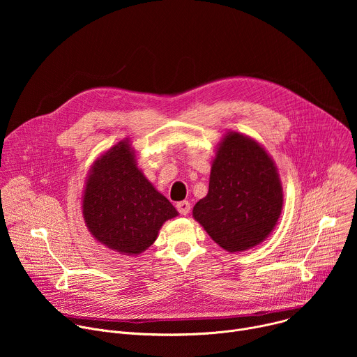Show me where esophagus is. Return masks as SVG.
Instances as JSON below:
<instances>
[{"mask_svg": "<svg viewBox=\"0 0 357 357\" xmlns=\"http://www.w3.org/2000/svg\"><path fill=\"white\" fill-rule=\"evenodd\" d=\"M176 209L181 215H188L190 212V203L188 200H182V202H178L176 203Z\"/></svg>", "mask_w": 357, "mask_h": 357, "instance_id": "1", "label": "esophagus"}]
</instances>
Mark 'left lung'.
Instances as JSON below:
<instances>
[{
	"mask_svg": "<svg viewBox=\"0 0 357 357\" xmlns=\"http://www.w3.org/2000/svg\"><path fill=\"white\" fill-rule=\"evenodd\" d=\"M284 203L275 162L261 144L229 131L212 161L209 192L193 206V219L222 248L245 251L277 226Z\"/></svg>",
	"mask_w": 357,
	"mask_h": 357,
	"instance_id": "left-lung-1",
	"label": "left lung"
}]
</instances>
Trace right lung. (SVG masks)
Returning <instances> with one entry per match:
<instances>
[{"label":"right lung","instance_id":"obj_1","mask_svg":"<svg viewBox=\"0 0 357 357\" xmlns=\"http://www.w3.org/2000/svg\"><path fill=\"white\" fill-rule=\"evenodd\" d=\"M82 213L90 234L124 256L145 251L157 240L162 225L178 216L172 203L137 167L128 138L93 162L83 190Z\"/></svg>","mask_w":357,"mask_h":357}]
</instances>
